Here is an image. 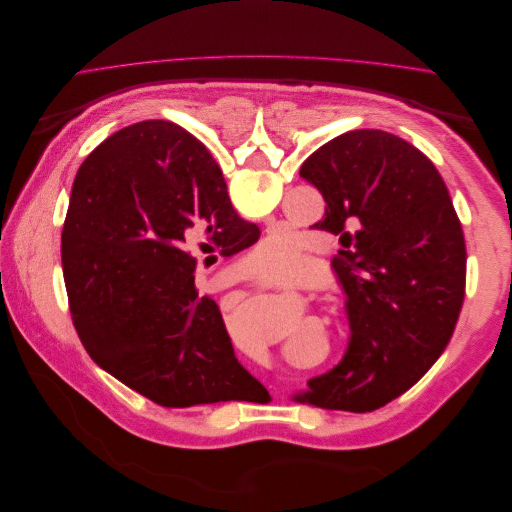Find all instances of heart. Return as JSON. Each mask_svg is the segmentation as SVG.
<instances>
[{
  "label": "heart",
  "instance_id": "b5f03b06",
  "mask_svg": "<svg viewBox=\"0 0 512 512\" xmlns=\"http://www.w3.org/2000/svg\"><path fill=\"white\" fill-rule=\"evenodd\" d=\"M250 267L262 282H297L305 269V252L290 232L275 230L250 252Z\"/></svg>",
  "mask_w": 512,
  "mask_h": 512
}]
</instances>
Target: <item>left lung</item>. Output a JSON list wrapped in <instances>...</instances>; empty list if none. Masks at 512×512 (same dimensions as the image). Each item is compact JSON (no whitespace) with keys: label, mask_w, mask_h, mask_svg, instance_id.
I'll list each match as a JSON object with an SVG mask.
<instances>
[{"label":"left lung","mask_w":512,"mask_h":512,"mask_svg":"<svg viewBox=\"0 0 512 512\" xmlns=\"http://www.w3.org/2000/svg\"><path fill=\"white\" fill-rule=\"evenodd\" d=\"M301 177L327 203L314 226L344 245L331 262L350 320L342 363L309 380L301 401L378 410L451 342L466 297L463 230L438 168L391 132L335 136L303 162Z\"/></svg>","instance_id":"1"}]
</instances>
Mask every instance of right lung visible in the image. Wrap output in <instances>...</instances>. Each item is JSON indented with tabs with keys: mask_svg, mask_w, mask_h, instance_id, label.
Wrapping results in <instances>:
<instances>
[{
	"mask_svg": "<svg viewBox=\"0 0 512 512\" xmlns=\"http://www.w3.org/2000/svg\"><path fill=\"white\" fill-rule=\"evenodd\" d=\"M258 237L190 132L149 119L108 136L76 173L61 230L87 354L164 408L252 401L262 384L237 361L220 307L198 297L194 252L232 256Z\"/></svg>",
	"mask_w": 512,
	"mask_h": 512,
	"instance_id": "add662e5",
	"label": "right lung"
}]
</instances>
